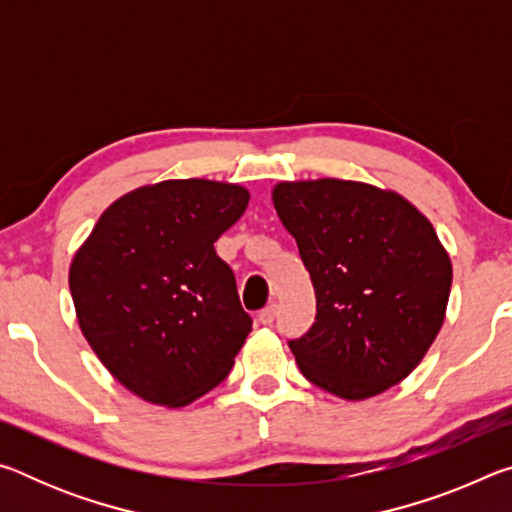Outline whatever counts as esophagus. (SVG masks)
<instances>
[{
  "mask_svg": "<svg viewBox=\"0 0 512 512\" xmlns=\"http://www.w3.org/2000/svg\"><path fill=\"white\" fill-rule=\"evenodd\" d=\"M275 316H277V305H275V302H271V305L259 311L257 318H259V323H262V325H273Z\"/></svg>",
  "mask_w": 512,
  "mask_h": 512,
  "instance_id": "34e87169",
  "label": "esophagus"
}]
</instances>
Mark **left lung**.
<instances>
[{
	"label": "left lung",
	"mask_w": 512,
	"mask_h": 512,
	"mask_svg": "<svg viewBox=\"0 0 512 512\" xmlns=\"http://www.w3.org/2000/svg\"><path fill=\"white\" fill-rule=\"evenodd\" d=\"M316 291V320L289 341L311 384L366 400L418 366L445 320L452 264L402 196L350 180L273 189Z\"/></svg>",
	"instance_id": "obj_1"
}]
</instances>
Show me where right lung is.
<instances>
[{
    "instance_id": "1",
    "label": "right lung",
    "mask_w": 512,
    "mask_h": 512,
    "mask_svg": "<svg viewBox=\"0 0 512 512\" xmlns=\"http://www.w3.org/2000/svg\"><path fill=\"white\" fill-rule=\"evenodd\" d=\"M248 192L167 180L112 203L69 268L83 336L119 384L153 404L185 406L228 377L253 329L214 241Z\"/></svg>"
}]
</instances>
